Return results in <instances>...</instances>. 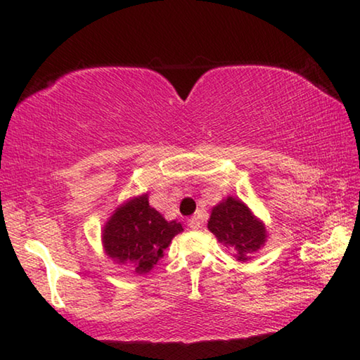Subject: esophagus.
Instances as JSON below:
<instances>
[{
	"mask_svg": "<svg viewBox=\"0 0 360 360\" xmlns=\"http://www.w3.org/2000/svg\"><path fill=\"white\" fill-rule=\"evenodd\" d=\"M187 225H188V229H191V230H198V229H200V221H198V217H191V219H187Z\"/></svg>",
	"mask_w": 360,
	"mask_h": 360,
	"instance_id": "obj_1",
	"label": "esophagus"
}]
</instances>
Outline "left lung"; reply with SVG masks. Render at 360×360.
<instances>
[{
	"instance_id": "8db88e82",
	"label": "left lung",
	"mask_w": 360,
	"mask_h": 360,
	"mask_svg": "<svg viewBox=\"0 0 360 360\" xmlns=\"http://www.w3.org/2000/svg\"><path fill=\"white\" fill-rule=\"evenodd\" d=\"M208 230L238 262L251 260V254L260 251L268 238L264 221L243 200L230 195L212 206Z\"/></svg>"
}]
</instances>
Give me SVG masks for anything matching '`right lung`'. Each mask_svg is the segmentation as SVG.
Masks as SVG:
<instances>
[{
    "label": "right lung",
    "mask_w": 360,
    "mask_h": 360,
    "mask_svg": "<svg viewBox=\"0 0 360 360\" xmlns=\"http://www.w3.org/2000/svg\"><path fill=\"white\" fill-rule=\"evenodd\" d=\"M181 222L167 221L149 205L148 193L120 203L103 225L101 243L108 259L127 265L135 275H148L176 235Z\"/></svg>",
    "instance_id": "add662e5"
}]
</instances>
